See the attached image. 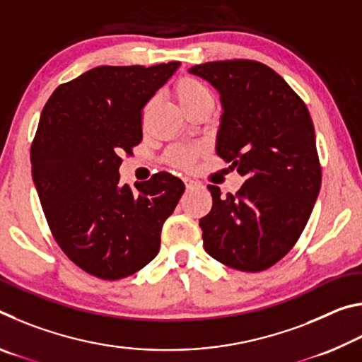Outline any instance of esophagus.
<instances>
[{"instance_id":"esophagus-1","label":"esophagus","mask_w":362,"mask_h":362,"mask_svg":"<svg viewBox=\"0 0 362 362\" xmlns=\"http://www.w3.org/2000/svg\"><path fill=\"white\" fill-rule=\"evenodd\" d=\"M183 182H185V188L187 189H192V188H194L196 185H198V182L192 180V179H183Z\"/></svg>"}]
</instances>
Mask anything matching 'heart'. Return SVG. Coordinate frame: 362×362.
<instances>
[{"label":"heart","mask_w":362,"mask_h":362,"mask_svg":"<svg viewBox=\"0 0 362 362\" xmlns=\"http://www.w3.org/2000/svg\"><path fill=\"white\" fill-rule=\"evenodd\" d=\"M174 95L187 115L196 107L203 105L204 102L212 100V94L206 88V84L193 76H182L177 79L174 84ZM194 158L196 151L193 148H175L169 153V161L179 168H192Z\"/></svg>","instance_id":"b5f03b06"}]
</instances>
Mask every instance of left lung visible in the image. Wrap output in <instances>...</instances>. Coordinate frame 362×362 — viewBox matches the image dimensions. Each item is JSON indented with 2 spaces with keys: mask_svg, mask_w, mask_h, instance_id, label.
Masks as SVG:
<instances>
[{
  "mask_svg": "<svg viewBox=\"0 0 362 362\" xmlns=\"http://www.w3.org/2000/svg\"><path fill=\"white\" fill-rule=\"evenodd\" d=\"M218 90L217 155L244 177L236 194L207 185L199 220L204 250L240 272H263L293 247L321 188L315 127L303 100L257 60H218L188 70Z\"/></svg>",
  "mask_w": 362,
  "mask_h": 362,
  "instance_id": "obj_1",
  "label": "left lung"
}]
</instances>
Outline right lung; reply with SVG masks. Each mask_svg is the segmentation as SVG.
I'll list each match as a JSON object with an SVG mask.
<instances>
[{
	"mask_svg": "<svg viewBox=\"0 0 362 362\" xmlns=\"http://www.w3.org/2000/svg\"><path fill=\"white\" fill-rule=\"evenodd\" d=\"M180 62L102 65L60 84L41 112L30 159L42 211L65 255L100 279L155 259L185 185L158 173L119 185L122 155L142 142V110Z\"/></svg>",
	"mask_w": 362,
	"mask_h": 362,
	"instance_id": "1",
	"label": "right lung"
}]
</instances>
